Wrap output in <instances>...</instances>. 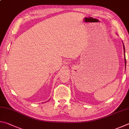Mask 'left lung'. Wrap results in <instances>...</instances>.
<instances>
[{"label":"left lung","instance_id":"obj_1","mask_svg":"<svg viewBox=\"0 0 129 129\" xmlns=\"http://www.w3.org/2000/svg\"><path fill=\"white\" fill-rule=\"evenodd\" d=\"M123 49H124V55H125V67L126 66V59H125V46L124 45H123Z\"/></svg>","mask_w":129,"mask_h":129}]
</instances>
